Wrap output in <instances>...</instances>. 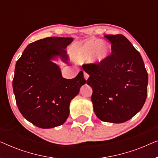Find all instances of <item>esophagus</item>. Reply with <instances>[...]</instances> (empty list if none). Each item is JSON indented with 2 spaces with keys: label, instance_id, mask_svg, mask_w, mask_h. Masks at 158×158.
I'll list each match as a JSON object with an SVG mask.
<instances>
[{
  "label": "esophagus",
  "instance_id": "obj_1",
  "mask_svg": "<svg viewBox=\"0 0 158 158\" xmlns=\"http://www.w3.org/2000/svg\"><path fill=\"white\" fill-rule=\"evenodd\" d=\"M88 77H89V75H88V73H87L86 72H84V78L85 80H88Z\"/></svg>",
  "mask_w": 158,
  "mask_h": 158
}]
</instances>
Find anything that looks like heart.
I'll list each match as a JSON object with an SVG mask.
<instances>
[{"label": "heart", "instance_id": "1", "mask_svg": "<svg viewBox=\"0 0 158 158\" xmlns=\"http://www.w3.org/2000/svg\"><path fill=\"white\" fill-rule=\"evenodd\" d=\"M111 47L107 43H102L101 40L91 39L86 42L77 44L72 48L73 57L77 62H83L91 58L93 62H104L111 53Z\"/></svg>", "mask_w": 158, "mask_h": 158}]
</instances>
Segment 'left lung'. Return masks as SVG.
<instances>
[{"label":"left lung","instance_id":"obj_1","mask_svg":"<svg viewBox=\"0 0 158 158\" xmlns=\"http://www.w3.org/2000/svg\"><path fill=\"white\" fill-rule=\"evenodd\" d=\"M111 55L100 63L85 64L88 85L93 88L95 114L103 122L123 123L144 104L148 75L139 52L122 34L106 35Z\"/></svg>","mask_w":158,"mask_h":158}]
</instances>
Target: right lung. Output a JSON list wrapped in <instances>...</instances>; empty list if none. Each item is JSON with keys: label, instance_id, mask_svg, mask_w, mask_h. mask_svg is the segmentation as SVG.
<instances>
[{"label": "right lung", "instance_id": "1", "mask_svg": "<svg viewBox=\"0 0 158 158\" xmlns=\"http://www.w3.org/2000/svg\"><path fill=\"white\" fill-rule=\"evenodd\" d=\"M70 37H47L26 47L16 62L13 89L17 106L26 119L42 129L64 124L70 103L85 83L83 73L73 79L62 77L52 60L57 56L66 62Z\"/></svg>", "mask_w": 158, "mask_h": 158}]
</instances>
